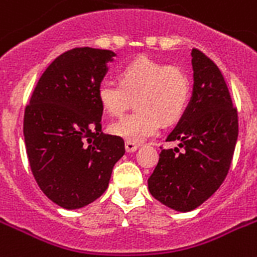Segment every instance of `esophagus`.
<instances>
[{
    "instance_id": "34e87169",
    "label": "esophagus",
    "mask_w": 257,
    "mask_h": 257,
    "mask_svg": "<svg viewBox=\"0 0 257 257\" xmlns=\"http://www.w3.org/2000/svg\"><path fill=\"white\" fill-rule=\"evenodd\" d=\"M139 148V144L136 143H131V141H126L125 143V150L128 152V153H132V152H136Z\"/></svg>"
}]
</instances>
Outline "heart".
<instances>
[{"mask_svg": "<svg viewBox=\"0 0 257 257\" xmlns=\"http://www.w3.org/2000/svg\"><path fill=\"white\" fill-rule=\"evenodd\" d=\"M191 95L190 78L182 68L140 56L120 70V81L104 79L97 99L112 116L121 114L136 99L137 109L109 125V132L131 143H143L158 132L161 121L182 117Z\"/></svg>", "mask_w": 257, "mask_h": 257, "instance_id": "heart-1", "label": "heart"}]
</instances>
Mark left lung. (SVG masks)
Instances as JSON below:
<instances>
[{
    "label": "left lung",
    "mask_w": 257,
    "mask_h": 257,
    "mask_svg": "<svg viewBox=\"0 0 257 257\" xmlns=\"http://www.w3.org/2000/svg\"><path fill=\"white\" fill-rule=\"evenodd\" d=\"M193 96L186 112L166 141L179 148L162 149L150 194L176 211H191L220 187L230 170L237 141V110L222 72L202 51L193 49Z\"/></svg>",
    "instance_id": "obj_1"
}]
</instances>
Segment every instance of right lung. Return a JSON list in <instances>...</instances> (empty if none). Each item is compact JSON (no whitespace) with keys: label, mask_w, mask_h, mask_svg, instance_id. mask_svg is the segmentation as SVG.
Wrapping results in <instances>:
<instances>
[{"label":"right lung","mask_w":257,"mask_h":257,"mask_svg":"<svg viewBox=\"0 0 257 257\" xmlns=\"http://www.w3.org/2000/svg\"><path fill=\"white\" fill-rule=\"evenodd\" d=\"M114 55L91 47L63 53L46 68L25 109L33 176L46 197L67 210L97 199L125 153L121 137L101 132L103 105L97 99Z\"/></svg>","instance_id":"1"}]
</instances>
